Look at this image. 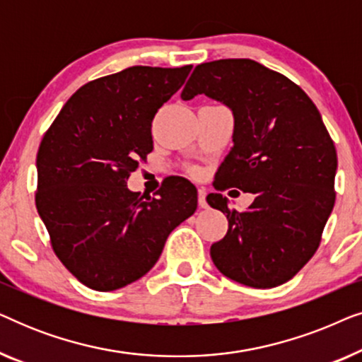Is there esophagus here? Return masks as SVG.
I'll use <instances>...</instances> for the list:
<instances>
[{
  "mask_svg": "<svg viewBox=\"0 0 362 362\" xmlns=\"http://www.w3.org/2000/svg\"><path fill=\"white\" fill-rule=\"evenodd\" d=\"M197 201H199V206L201 207H207V201H206V189H201L197 191Z\"/></svg>",
  "mask_w": 362,
  "mask_h": 362,
  "instance_id": "34e87169",
  "label": "esophagus"
}]
</instances>
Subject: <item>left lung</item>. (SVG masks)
Returning a JSON list of instances; mask_svg holds the SVG:
<instances>
[{
    "label": "left lung",
    "mask_w": 362,
    "mask_h": 362,
    "mask_svg": "<svg viewBox=\"0 0 362 362\" xmlns=\"http://www.w3.org/2000/svg\"><path fill=\"white\" fill-rule=\"evenodd\" d=\"M201 93L230 108L234 117V146L217 171L216 189L255 194L244 212L230 211L221 192L207 196L229 221L224 239L211 247L212 262L242 285L279 286L320 245L336 197L334 143L311 98L252 59L197 66L181 98Z\"/></svg>",
    "instance_id": "1"
}]
</instances>
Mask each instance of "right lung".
<instances>
[{"label": "right lung", "instance_id": "obj_1", "mask_svg": "<svg viewBox=\"0 0 362 362\" xmlns=\"http://www.w3.org/2000/svg\"><path fill=\"white\" fill-rule=\"evenodd\" d=\"M192 66H133L69 98L37 151L36 207L59 260L98 291L127 286L160 259L171 230L194 214L197 189L166 177L158 197L127 181L153 150L151 122Z\"/></svg>", "mask_w": 362, "mask_h": 362}]
</instances>
